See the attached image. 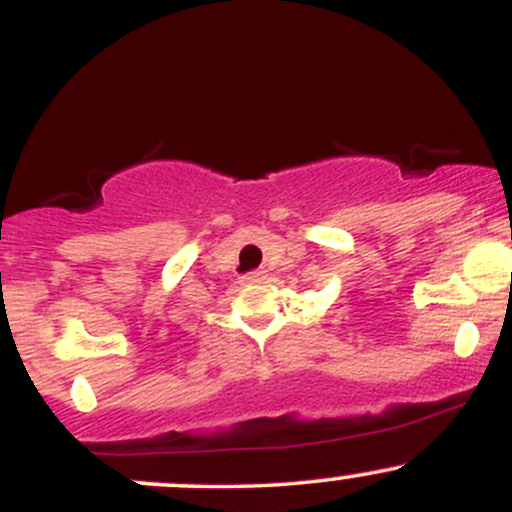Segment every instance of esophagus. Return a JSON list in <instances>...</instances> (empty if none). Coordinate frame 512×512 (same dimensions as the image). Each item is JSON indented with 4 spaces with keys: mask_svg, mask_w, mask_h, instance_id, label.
<instances>
[{
    "mask_svg": "<svg viewBox=\"0 0 512 512\" xmlns=\"http://www.w3.org/2000/svg\"><path fill=\"white\" fill-rule=\"evenodd\" d=\"M262 279H264V272H250L243 276L245 284H255V281H262Z\"/></svg>",
    "mask_w": 512,
    "mask_h": 512,
    "instance_id": "1",
    "label": "esophagus"
}]
</instances>
